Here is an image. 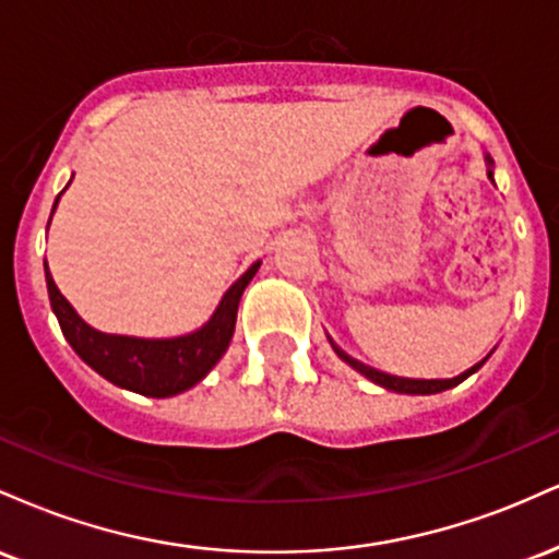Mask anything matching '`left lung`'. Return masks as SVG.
I'll list each match as a JSON object with an SVG mask.
<instances>
[{"label":"left lung","mask_w":559,"mask_h":559,"mask_svg":"<svg viewBox=\"0 0 559 559\" xmlns=\"http://www.w3.org/2000/svg\"><path fill=\"white\" fill-rule=\"evenodd\" d=\"M489 178H491V173H489ZM333 349H336V346H333ZM336 352H338V357H342V360L349 362L352 368L360 370V373H362L365 378H370V381L378 383V386H383V389H389V391H400V394H436V391L452 389V386H457V383H463L465 378L471 376V373H476V370L480 368V365H484V362L473 365V368H471V370H465L463 376H457V378H447V381H415V378H400V376L381 373V370L368 368V365H362V362L352 360V357H346L342 349H336Z\"/></svg>","instance_id":"left-lung-1"}]
</instances>
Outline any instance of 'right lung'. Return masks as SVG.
<instances>
[{"mask_svg": "<svg viewBox=\"0 0 559 559\" xmlns=\"http://www.w3.org/2000/svg\"><path fill=\"white\" fill-rule=\"evenodd\" d=\"M60 199V197H57ZM57 204V202H55ZM55 213V210H52ZM260 262H254L247 273L228 288L226 297L217 305L215 316L204 329L189 336L178 338H131V336H110V333L94 331L75 316L70 301L62 297L60 288L55 286L52 275L47 271L49 301L57 320H60L62 336L68 338L75 355L81 357L88 368L105 376L115 386L136 391L144 396H173L191 389L213 370L221 360L223 352L228 349L230 336H234L236 310L239 299L252 275L258 273Z\"/></svg>", "mask_w": 559, "mask_h": 559, "instance_id": "add662e5", "label": "right lung"}]
</instances>
